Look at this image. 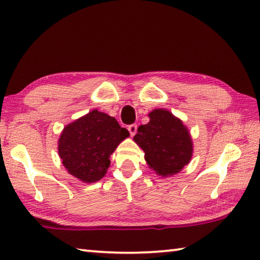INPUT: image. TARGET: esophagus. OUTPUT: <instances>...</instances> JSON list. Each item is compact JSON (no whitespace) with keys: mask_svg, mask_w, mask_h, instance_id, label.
<instances>
[{"mask_svg":"<svg viewBox=\"0 0 260 260\" xmlns=\"http://www.w3.org/2000/svg\"><path fill=\"white\" fill-rule=\"evenodd\" d=\"M127 128H128L131 135L134 136V135L136 134V132H137V125H136V124H132V125H129L128 127H127Z\"/></svg>","mask_w":260,"mask_h":260,"instance_id":"obj_1","label":"esophagus"}]
</instances>
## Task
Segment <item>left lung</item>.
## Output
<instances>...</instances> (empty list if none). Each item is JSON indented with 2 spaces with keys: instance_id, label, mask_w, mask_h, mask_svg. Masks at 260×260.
Returning a JSON list of instances; mask_svg holds the SVG:
<instances>
[{
  "instance_id": "1",
  "label": "left lung",
  "mask_w": 260,
  "mask_h": 260,
  "mask_svg": "<svg viewBox=\"0 0 260 260\" xmlns=\"http://www.w3.org/2000/svg\"><path fill=\"white\" fill-rule=\"evenodd\" d=\"M150 121L137 128L134 141L145 153L150 168L161 176L179 173L189 164L193 143L186 126L167 109H154Z\"/></svg>"
}]
</instances>
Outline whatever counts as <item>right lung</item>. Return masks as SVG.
I'll return each mask as SVG.
<instances>
[{"label": "right lung", "mask_w": 260, "mask_h": 260, "mask_svg": "<svg viewBox=\"0 0 260 260\" xmlns=\"http://www.w3.org/2000/svg\"><path fill=\"white\" fill-rule=\"evenodd\" d=\"M129 136L112 116L93 109L63 128L58 152L68 173L85 183L104 178L110 155Z\"/></svg>", "instance_id": "right-lung-1"}]
</instances>
